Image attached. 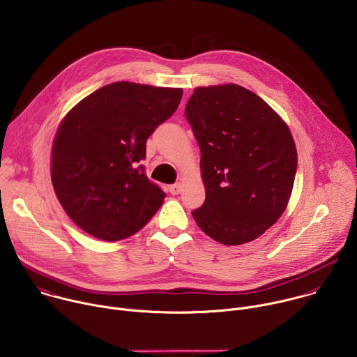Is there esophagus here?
Instances as JSON below:
<instances>
[{
  "label": "esophagus",
  "mask_w": 357,
  "mask_h": 357,
  "mask_svg": "<svg viewBox=\"0 0 357 357\" xmlns=\"http://www.w3.org/2000/svg\"><path fill=\"white\" fill-rule=\"evenodd\" d=\"M181 190H182V186H181L179 183L169 185V192H171L172 195H178V193H181Z\"/></svg>",
  "instance_id": "1"
}]
</instances>
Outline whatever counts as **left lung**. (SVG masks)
Wrapping results in <instances>:
<instances>
[{
  "label": "left lung",
  "instance_id": "obj_1",
  "mask_svg": "<svg viewBox=\"0 0 357 357\" xmlns=\"http://www.w3.org/2000/svg\"><path fill=\"white\" fill-rule=\"evenodd\" d=\"M185 116L200 148L205 203L197 226L225 245L261 236L284 213L296 172L288 126L238 84L196 87Z\"/></svg>",
  "mask_w": 357,
  "mask_h": 357
}]
</instances>
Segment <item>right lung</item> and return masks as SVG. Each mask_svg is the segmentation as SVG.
I'll use <instances>...</instances> for the list:
<instances>
[{
    "mask_svg": "<svg viewBox=\"0 0 357 357\" xmlns=\"http://www.w3.org/2000/svg\"><path fill=\"white\" fill-rule=\"evenodd\" d=\"M182 89L116 82L93 91L62 120L50 175L68 216L106 241L127 238L161 208L165 192L139 161L148 137L178 109Z\"/></svg>",
    "mask_w": 357,
    "mask_h": 357,
    "instance_id": "1",
    "label": "right lung"
}]
</instances>
